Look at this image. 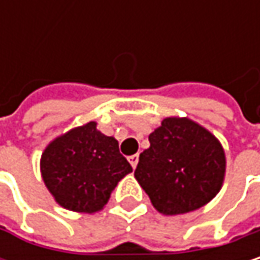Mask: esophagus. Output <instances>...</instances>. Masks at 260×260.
<instances>
[{"mask_svg": "<svg viewBox=\"0 0 260 260\" xmlns=\"http://www.w3.org/2000/svg\"><path fill=\"white\" fill-rule=\"evenodd\" d=\"M128 161L131 162L132 169H135V167H137V164H138V155H137V153H135V155H131L129 158H128Z\"/></svg>", "mask_w": 260, "mask_h": 260, "instance_id": "esophagus-1", "label": "esophagus"}]
</instances>
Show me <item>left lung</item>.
Instances as JSON below:
<instances>
[{"label":"left lung","mask_w":260,"mask_h":260,"mask_svg":"<svg viewBox=\"0 0 260 260\" xmlns=\"http://www.w3.org/2000/svg\"><path fill=\"white\" fill-rule=\"evenodd\" d=\"M149 141L134 176L158 212H192L220 192L226 153L212 132L188 117H166Z\"/></svg>","instance_id":"1"}]
</instances>
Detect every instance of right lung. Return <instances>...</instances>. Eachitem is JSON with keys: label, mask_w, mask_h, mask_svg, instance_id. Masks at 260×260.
I'll list each match as a JSON object with an SVG mask.
<instances>
[{"label": "right lung", "mask_w": 260, "mask_h": 260, "mask_svg": "<svg viewBox=\"0 0 260 260\" xmlns=\"http://www.w3.org/2000/svg\"><path fill=\"white\" fill-rule=\"evenodd\" d=\"M96 125L88 122L55 137L40 158L45 186L68 211H102L117 183L132 172L119 152V141L102 134Z\"/></svg>", "instance_id": "obj_1"}]
</instances>
